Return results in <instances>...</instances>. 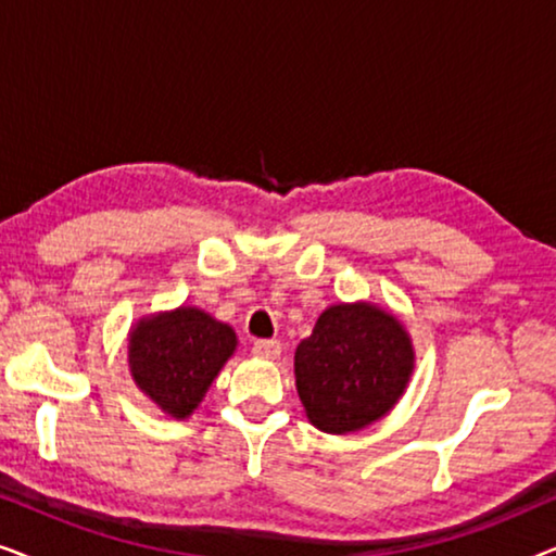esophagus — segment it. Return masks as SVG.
Returning <instances> with one entry per match:
<instances>
[{
    "label": "esophagus",
    "instance_id": "1",
    "mask_svg": "<svg viewBox=\"0 0 556 556\" xmlns=\"http://www.w3.org/2000/svg\"><path fill=\"white\" fill-rule=\"evenodd\" d=\"M253 354L261 356V359H278V356H280V341L257 339V341H253Z\"/></svg>",
    "mask_w": 556,
    "mask_h": 556
}]
</instances>
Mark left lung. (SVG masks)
<instances>
[{
    "label": "left lung",
    "mask_w": 556,
    "mask_h": 556,
    "mask_svg": "<svg viewBox=\"0 0 556 556\" xmlns=\"http://www.w3.org/2000/svg\"><path fill=\"white\" fill-rule=\"evenodd\" d=\"M413 369L415 352L405 326L364 301L326 308L295 349V387L308 420L337 435L390 413Z\"/></svg>",
    "instance_id": "left-lung-1"
}]
</instances>
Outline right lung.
Returning a JSON list of instances; mask_svg holds the SVG:
<instances>
[{
	"label": "right lung",
	"instance_id": "1",
	"mask_svg": "<svg viewBox=\"0 0 556 556\" xmlns=\"http://www.w3.org/2000/svg\"><path fill=\"white\" fill-rule=\"evenodd\" d=\"M238 337L232 326L194 306L147 316L128 333V367L136 387L166 415L185 420L200 405Z\"/></svg>",
	"mask_w": 556,
	"mask_h": 556
}]
</instances>
